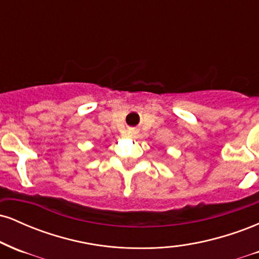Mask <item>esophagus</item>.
<instances>
[{"instance_id": "34e87169", "label": "esophagus", "mask_w": 259, "mask_h": 259, "mask_svg": "<svg viewBox=\"0 0 259 259\" xmlns=\"http://www.w3.org/2000/svg\"><path fill=\"white\" fill-rule=\"evenodd\" d=\"M136 134H138V130L134 129V127H130V129L127 130V135L133 136V138H134V136H136Z\"/></svg>"}]
</instances>
